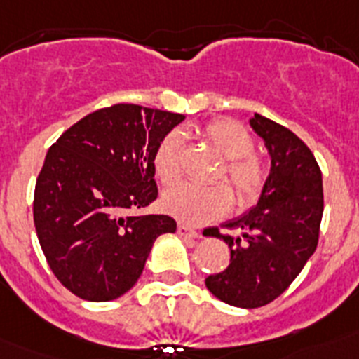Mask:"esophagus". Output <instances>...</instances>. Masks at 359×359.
Returning a JSON list of instances; mask_svg holds the SVG:
<instances>
[{
    "label": "esophagus",
    "mask_w": 359,
    "mask_h": 359,
    "mask_svg": "<svg viewBox=\"0 0 359 359\" xmlns=\"http://www.w3.org/2000/svg\"><path fill=\"white\" fill-rule=\"evenodd\" d=\"M177 233L182 237H185V239H198L199 233L196 230H192V228L185 226V224H177Z\"/></svg>",
    "instance_id": "34e87169"
}]
</instances>
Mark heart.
I'll return each mask as SVG.
<instances>
[{"label": "heart", "instance_id": "heart-1", "mask_svg": "<svg viewBox=\"0 0 359 359\" xmlns=\"http://www.w3.org/2000/svg\"><path fill=\"white\" fill-rule=\"evenodd\" d=\"M201 138L224 158L217 182H226L233 190L239 207H250L261 199L268 185V165L255 154V138L243 123L231 118L208 122L199 131ZM183 136L170 131L154 149V170L165 185L176 183L183 174ZM165 212L190 226H199L223 217L231 207V198L224 187H198L183 183L169 189L161 199Z\"/></svg>", "mask_w": 359, "mask_h": 359}]
</instances>
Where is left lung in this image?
<instances>
[{
  "mask_svg": "<svg viewBox=\"0 0 359 359\" xmlns=\"http://www.w3.org/2000/svg\"><path fill=\"white\" fill-rule=\"evenodd\" d=\"M250 126L271 156L268 185L255 208L223 224L243 237L214 228V236L230 246V264L205 280L221 302L246 309L273 302L291 286L315 253L323 214L322 172L311 149L262 115L255 113Z\"/></svg>",
  "mask_w": 359,
  "mask_h": 359,
  "instance_id": "8db88e82",
  "label": "left lung"
}]
</instances>
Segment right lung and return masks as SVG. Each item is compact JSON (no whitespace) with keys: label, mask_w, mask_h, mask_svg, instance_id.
Listing matches in <instances>:
<instances>
[{"label":"right lung","mask_w":359,"mask_h":359,"mask_svg":"<svg viewBox=\"0 0 359 359\" xmlns=\"http://www.w3.org/2000/svg\"><path fill=\"white\" fill-rule=\"evenodd\" d=\"M185 116L136 104L86 115L50 147L34 192L46 262L79 298L107 302L131 290L152 244L176 231L169 215H140L158 198L154 149Z\"/></svg>","instance_id":"right-lung-1"}]
</instances>
